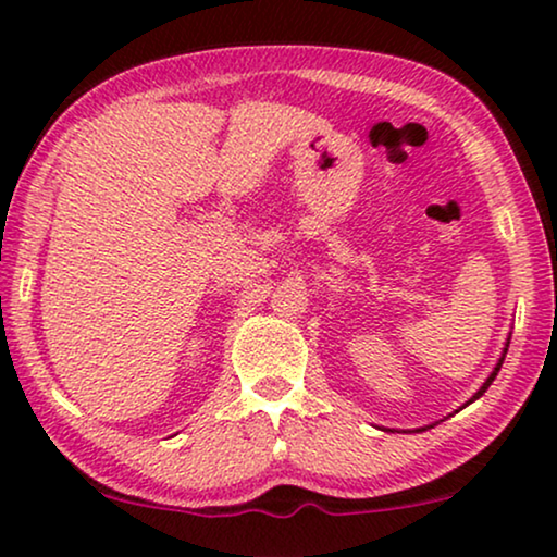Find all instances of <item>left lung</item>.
Wrapping results in <instances>:
<instances>
[{
    "instance_id": "obj_1",
    "label": "left lung",
    "mask_w": 557,
    "mask_h": 557,
    "mask_svg": "<svg viewBox=\"0 0 557 557\" xmlns=\"http://www.w3.org/2000/svg\"><path fill=\"white\" fill-rule=\"evenodd\" d=\"M507 347H509V337H507V342H505V349H502V357H499V360H497V364H494V370L490 372V377H486V380H484V383H482V387H479V391H476L474 395H471V398H469L467 403H463V406H461V408H467V406H469V403H474V400H479V398H482V395L486 393V387H490V385L494 383V377H497V372H499V368H502V362H505ZM461 408H459V410H461ZM425 429H433V425H425ZM425 429H416V431H425Z\"/></svg>"
}]
</instances>
